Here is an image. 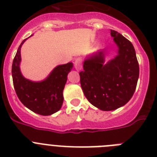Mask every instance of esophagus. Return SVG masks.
Wrapping results in <instances>:
<instances>
[{"instance_id":"34e87169","label":"esophagus","mask_w":157,"mask_h":157,"mask_svg":"<svg viewBox=\"0 0 157 157\" xmlns=\"http://www.w3.org/2000/svg\"><path fill=\"white\" fill-rule=\"evenodd\" d=\"M82 60L81 58H76L74 62V67L75 70L80 71L82 69Z\"/></svg>"}]
</instances>
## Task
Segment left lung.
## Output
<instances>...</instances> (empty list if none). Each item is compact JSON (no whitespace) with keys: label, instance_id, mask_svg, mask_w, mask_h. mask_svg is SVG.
Segmentation results:
<instances>
[{"label":"left lung","instance_id":"1","mask_svg":"<svg viewBox=\"0 0 157 157\" xmlns=\"http://www.w3.org/2000/svg\"><path fill=\"white\" fill-rule=\"evenodd\" d=\"M111 36L118 47L117 55L105 63L103 51L87 56L84 71L79 73L86 98L102 111H112L125 105L135 91L139 65L132 43L117 31Z\"/></svg>","mask_w":157,"mask_h":157}]
</instances>
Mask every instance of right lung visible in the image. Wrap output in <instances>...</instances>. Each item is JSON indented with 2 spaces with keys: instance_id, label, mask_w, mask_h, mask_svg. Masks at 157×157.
Here are the masks:
<instances>
[{
  "instance_id": "1",
  "label": "right lung",
  "mask_w": 157,
  "mask_h": 157,
  "mask_svg": "<svg viewBox=\"0 0 157 157\" xmlns=\"http://www.w3.org/2000/svg\"><path fill=\"white\" fill-rule=\"evenodd\" d=\"M23 40L18 48L12 67L15 90L19 101L27 109L41 116H50L58 112L63 105V91L67 75L73 67L71 62L56 67L48 77L41 82H33L24 78L20 71V50Z\"/></svg>"
}]
</instances>
